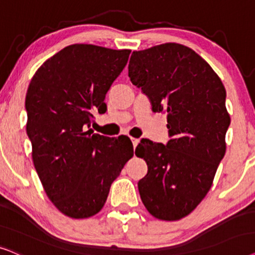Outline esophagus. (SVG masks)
I'll use <instances>...</instances> for the list:
<instances>
[{
    "mask_svg": "<svg viewBox=\"0 0 255 255\" xmlns=\"http://www.w3.org/2000/svg\"><path fill=\"white\" fill-rule=\"evenodd\" d=\"M131 142H133V147H134V149L137 147V144H138V138H135V137H131Z\"/></svg>",
    "mask_w": 255,
    "mask_h": 255,
    "instance_id": "34e87169",
    "label": "esophagus"
}]
</instances>
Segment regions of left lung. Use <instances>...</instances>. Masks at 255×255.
Returning <instances> with one entry per match:
<instances>
[{
  "mask_svg": "<svg viewBox=\"0 0 255 255\" xmlns=\"http://www.w3.org/2000/svg\"><path fill=\"white\" fill-rule=\"evenodd\" d=\"M128 76L152 111L168 114L171 136L167 145L142 140L136 147L148 165L138 192L155 218L179 220L204 199L225 155V87L199 54L177 43L134 51Z\"/></svg>",
  "mask_w": 255,
  "mask_h": 255,
  "instance_id": "8db88e82",
  "label": "left lung"
}]
</instances>
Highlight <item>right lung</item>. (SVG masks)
I'll use <instances>...</instances> for the list:
<instances>
[{
    "mask_svg": "<svg viewBox=\"0 0 255 255\" xmlns=\"http://www.w3.org/2000/svg\"><path fill=\"white\" fill-rule=\"evenodd\" d=\"M130 50L72 44L43 63L25 98L26 133L46 196L63 215L90 218L103 209L112 183L133 157V144L94 134L92 111L125 69Z\"/></svg>",
    "mask_w": 255,
    "mask_h": 255,
    "instance_id": "obj_1",
    "label": "right lung"
}]
</instances>
